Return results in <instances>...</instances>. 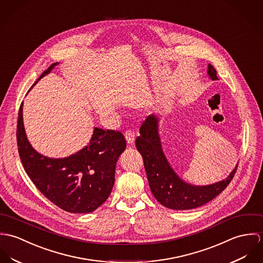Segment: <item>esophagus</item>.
Listing matches in <instances>:
<instances>
[{"label": "esophagus", "instance_id": "34e87169", "mask_svg": "<svg viewBox=\"0 0 263 263\" xmlns=\"http://www.w3.org/2000/svg\"><path fill=\"white\" fill-rule=\"evenodd\" d=\"M125 137H126V140H127L128 144H132L134 142V140H135V134L131 130H127L125 132Z\"/></svg>", "mask_w": 263, "mask_h": 263}]
</instances>
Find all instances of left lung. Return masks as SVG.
Instances as JSON below:
<instances>
[{
  "instance_id": "1",
  "label": "left lung",
  "mask_w": 263,
  "mask_h": 263,
  "mask_svg": "<svg viewBox=\"0 0 263 263\" xmlns=\"http://www.w3.org/2000/svg\"><path fill=\"white\" fill-rule=\"evenodd\" d=\"M208 74L213 81L218 80L217 71L209 64ZM140 135L135 145L143 158L147 179L155 199L173 210H190L209 203L222 193L238 168V163L226 179L205 186H195L182 181L168 164L157 133V119L148 116L140 127Z\"/></svg>"
}]
</instances>
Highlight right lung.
I'll return each mask as SVG.
<instances>
[{"mask_svg":"<svg viewBox=\"0 0 263 263\" xmlns=\"http://www.w3.org/2000/svg\"><path fill=\"white\" fill-rule=\"evenodd\" d=\"M55 64L44 70L37 82ZM22 110L23 102L17 122L18 151L26 174L41 194L68 213H90L104 204L115 182L118 158L126 149L124 135L119 131L95 128L88 146L68 157L52 159L30 145Z\"/></svg>","mask_w":263,"mask_h":263,"instance_id":"1","label":"right lung"}]
</instances>
